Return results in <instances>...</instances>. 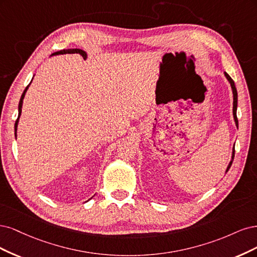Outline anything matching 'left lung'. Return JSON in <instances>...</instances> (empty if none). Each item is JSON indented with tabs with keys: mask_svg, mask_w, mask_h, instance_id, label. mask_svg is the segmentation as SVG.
<instances>
[{
	"mask_svg": "<svg viewBox=\"0 0 257 257\" xmlns=\"http://www.w3.org/2000/svg\"><path fill=\"white\" fill-rule=\"evenodd\" d=\"M226 79L229 81L230 83V86H231V89H233V95H234V102H233V114H234V119H235V122H236V126L238 127V118H237V99H238V96H237V89H236V86H235V83L233 79H231L228 74L226 72H224ZM234 156H235V147H234V152H233V157H231V161L229 162L228 167H227V170L226 172L229 170L231 163H233V160H234Z\"/></svg>",
	"mask_w": 257,
	"mask_h": 257,
	"instance_id": "8db88e82",
	"label": "left lung"
}]
</instances>
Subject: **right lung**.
Instances as JSON below:
<instances>
[{
  "mask_svg": "<svg viewBox=\"0 0 257 257\" xmlns=\"http://www.w3.org/2000/svg\"><path fill=\"white\" fill-rule=\"evenodd\" d=\"M66 53H77V54H80L82 57H83V59H85V57H86V53H85L83 50H81V49H68V50H61V51H59V52L53 53L52 55H56V54H66ZM29 85H30V84H29ZM29 85L26 87V89L23 90V94H22V96H21V98H20V101H19V114H18L17 120H16V122H15V136H16V137H17V126H18L19 117H20V115H21V107H22L23 98H24V95H26V93H27V89L29 88Z\"/></svg>",
  "mask_w": 257,
  "mask_h": 257,
  "instance_id": "1",
  "label": "right lung"
}]
</instances>
